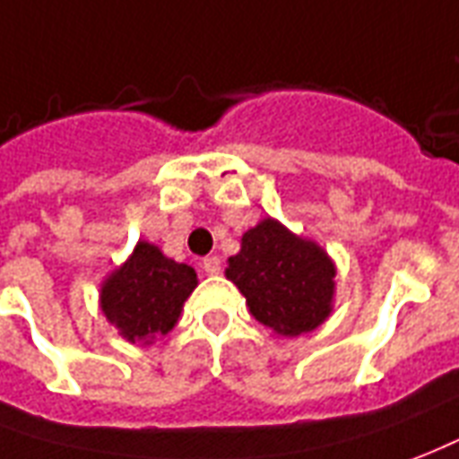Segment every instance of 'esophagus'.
Wrapping results in <instances>:
<instances>
[{
    "instance_id": "34e87169",
    "label": "esophagus",
    "mask_w": 459,
    "mask_h": 459,
    "mask_svg": "<svg viewBox=\"0 0 459 459\" xmlns=\"http://www.w3.org/2000/svg\"><path fill=\"white\" fill-rule=\"evenodd\" d=\"M203 271H205L207 276H217V273L222 271V262H220L217 256H205V259H203Z\"/></svg>"
}]
</instances>
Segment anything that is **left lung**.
Returning <instances> with one entry per match:
<instances>
[{
    "instance_id": "left-lung-1",
    "label": "left lung",
    "mask_w": 459,
    "mask_h": 459,
    "mask_svg": "<svg viewBox=\"0 0 459 459\" xmlns=\"http://www.w3.org/2000/svg\"><path fill=\"white\" fill-rule=\"evenodd\" d=\"M335 264L323 247L266 217L242 234L225 276L242 290L249 313L283 337L316 330L333 313Z\"/></svg>"
}]
</instances>
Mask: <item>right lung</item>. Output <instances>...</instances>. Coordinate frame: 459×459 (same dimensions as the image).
<instances>
[{
    "instance_id": "obj_1",
    "label": "right lung",
    "mask_w": 459,
    "mask_h": 459,
    "mask_svg": "<svg viewBox=\"0 0 459 459\" xmlns=\"http://www.w3.org/2000/svg\"><path fill=\"white\" fill-rule=\"evenodd\" d=\"M197 273L169 259L152 242H136L132 256L100 289V307L126 342L152 344L176 327Z\"/></svg>"
}]
</instances>
